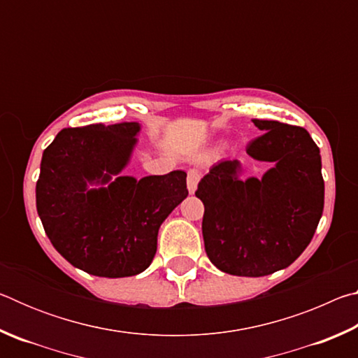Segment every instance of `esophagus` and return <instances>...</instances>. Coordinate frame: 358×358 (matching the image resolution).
Returning a JSON list of instances; mask_svg holds the SVG:
<instances>
[{
    "mask_svg": "<svg viewBox=\"0 0 358 358\" xmlns=\"http://www.w3.org/2000/svg\"><path fill=\"white\" fill-rule=\"evenodd\" d=\"M199 180H201V172L196 171V169H191V171L187 172V191L191 194L196 191Z\"/></svg>",
    "mask_w": 358,
    "mask_h": 358,
    "instance_id": "34e87169",
    "label": "esophagus"
}]
</instances>
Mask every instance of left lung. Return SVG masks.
Segmentation results:
<instances>
[{
  "mask_svg": "<svg viewBox=\"0 0 358 358\" xmlns=\"http://www.w3.org/2000/svg\"><path fill=\"white\" fill-rule=\"evenodd\" d=\"M265 131L248 145L252 159L271 162L262 178H241L238 159H221L199 181L202 234L216 268L259 278L287 268L306 250L324 211L319 147L306 129L252 120Z\"/></svg>",
  "mask_w": 358,
  "mask_h": 358,
  "instance_id": "obj_1",
  "label": "left lung"
}]
</instances>
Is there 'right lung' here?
I'll return each instance as SVG.
<instances>
[{
  "label": "right lung",
  "instance_id": "right-lung-1",
  "mask_svg": "<svg viewBox=\"0 0 358 358\" xmlns=\"http://www.w3.org/2000/svg\"><path fill=\"white\" fill-rule=\"evenodd\" d=\"M142 126L90 124L58 132L42 153L36 208L48 240L76 268L102 278L147 270L157 232L185 201L186 172L121 175Z\"/></svg>",
  "mask_w": 358,
  "mask_h": 358
}]
</instances>
